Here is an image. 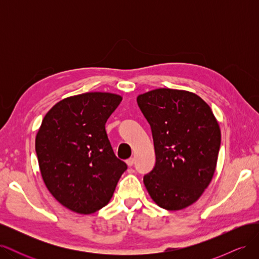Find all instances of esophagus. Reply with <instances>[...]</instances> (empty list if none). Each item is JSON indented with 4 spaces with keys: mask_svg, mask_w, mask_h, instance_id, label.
Wrapping results in <instances>:
<instances>
[{
    "mask_svg": "<svg viewBox=\"0 0 259 259\" xmlns=\"http://www.w3.org/2000/svg\"><path fill=\"white\" fill-rule=\"evenodd\" d=\"M135 163V159L134 158H130L128 160H126V164L128 166H133V164Z\"/></svg>",
    "mask_w": 259,
    "mask_h": 259,
    "instance_id": "34e87169",
    "label": "esophagus"
}]
</instances>
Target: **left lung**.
<instances>
[{
    "mask_svg": "<svg viewBox=\"0 0 259 259\" xmlns=\"http://www.w3.org/2000/svg\"><path fill=\"white\" fill-rule=\"evenodd\" d=\"M150 124L155 165L144 176L152 200L167 210L197 201L215 173L221 128L209 106L187 91L158 89L137 97Z\"/></svg>",
    "mask_w": 259,
    "mask_h": 259,
    "instance_id": "1",
    "label": "left lung"
}]
</instances>
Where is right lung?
I'll list each match as a JSON object with an SVG mask.
<instances>
[{
  "label": "right lung",
  "mask_w": 259,
  "mask_h": 259,
  "mask_svg": "<svg viewBox=\"0 0 259 259\" xmlns=\"http://www.w3.org/2000/svg\"><path fill=\"white\" fill-rule=\"evenodd\" d=\"M122 101L110 93H85L62 99L46 113L35 137L41 175L60 204L92 214L112 198L127 169L117 159L106 122Z\"/></svg>",
  "instance_id": "obj_1"
}]
</instances>
